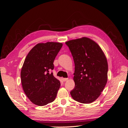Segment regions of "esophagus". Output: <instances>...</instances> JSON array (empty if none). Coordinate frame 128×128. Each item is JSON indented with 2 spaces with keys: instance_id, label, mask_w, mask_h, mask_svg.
<instances>
[{
  "instance_id": "34e87169",
  "label": "esophagus",
  "mask_w": 128,
  "mask_h": 128,
  "mask_svg": "<svg viewBox=\"0 0 128 128\" xmlns=\"http://www.w3.org/2000/svg\"><path fill=\"white\" fill-rule=\"evenodd\" d=\"M61 79H62V80L63 82H66V81H67V80H68V78H61Z\"/></svg>"
}]
</instances>
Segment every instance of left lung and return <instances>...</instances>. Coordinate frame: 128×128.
Listing matches in <instances>:
<instances>
[{
	"label": "left lung",
	"instance_id": "left-lung-1",
	"mask_svg": "<svg viewBox=\"0 0 128 128\" xmlns=\"http://www.w3.org/2000/svg\"><path fill=\"white\" fill-rule=\"evenodd\" d=\"M74 62L73 80L75 86L70 92L74 100L89 104L96 100L104 90L108 79V62L100 46L90 38L66 42Z\"/></svg>",
	"mask_w": 128,
	"mask_h": 128
}]
</instances>
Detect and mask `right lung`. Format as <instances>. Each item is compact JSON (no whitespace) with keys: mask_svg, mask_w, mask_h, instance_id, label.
<instances>
[{"mask_svg":"<svg viewBox=\"0 0 128 128\" xmlns=\"http://www.w3.org/2000/svg\"><path fill=\"white\" fill-rule=\"evenodd\" d=\"M60 42L39 43L28 52L21 70L22 87L33 104L44 106L52 102L60 86L59 80L50 71L62 48Z\"/></svg>","mask_w":128,"mask_h":128,"instance_id":"obj_1","label":"right lung"}]
</instances>
